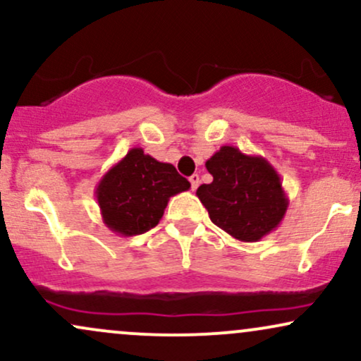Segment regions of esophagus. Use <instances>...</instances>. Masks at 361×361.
Returning <instances> with one entry per match:
<instances>
[{"instance_id": "1", "label": "esophagus", "mask_w": 361, "mask_h": 361, "mask_svg": "<svg viewBox=\"0 0 361 361\" xmlns=\"http://www.w3.org/2000/svg\"><path fill=\"white\" fill-rule=\"evenodd\" d=\"M190 183H192V190H197L198 183H200V178H198V175H192L190 176Z\"/></svg>"}]
</instances>
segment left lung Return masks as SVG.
Returning a JSON list of instances; mask_svg holds the SVG:
<instances>
[{"label":"left lung","mask_w":361,"mask_h":361,"mask_svg":"<svg viewBox=\"0 0 361 361\" xmlns=\"http://www.w3.org/2000/svg\"><path fill=\"white\" fill-rule=\"evenodd\" d=\"M212 183L200 185L197 197L224 233L243 243H256L283 221L288 198L276 169L261 156L222 146L207 159Z\"/></svg>","instance_id":"left-lung-1"}]
</instances>
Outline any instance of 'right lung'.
<instances>
[{
  "mask_svg": "<svg viewBox=\"0 0 361 361\" xmlns=\"http://www.w3.org/2000/svg\"><path fill=\"white\" fill-rule=\"evenodd\" d=\"M188 188L190 181L173 164L132 147L102 176L94 197L103 224L111 233L130 238L157 226L169 198Z\"/></svg>",
  "mask_w": 361,
  "mask_h": 361,
  "instance_id": "right-lung-1",
  "label": "right lung"
}]
</instances>
